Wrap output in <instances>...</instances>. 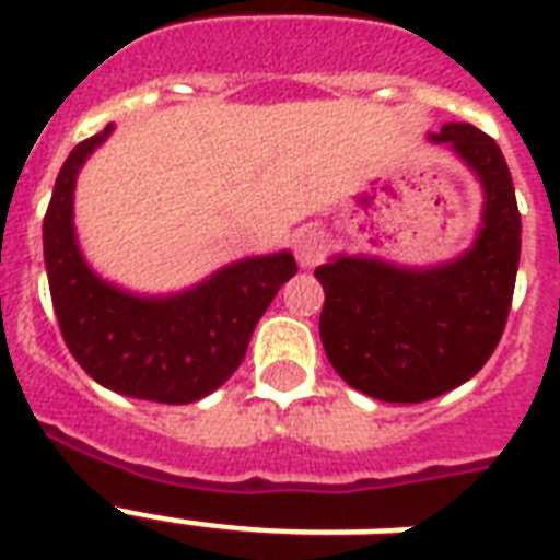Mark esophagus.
Wrapping results in <instances>:
<instances>
[{"instance_id": "obj_1", "label": "esophagus", "mask_w": 560, "mask_h": 560, "mask_svg": "<svg viewBox=\"0 0 560 560\" xmlns=\"http://www.w3.org/2000/svg\"><path fill=\"white\" fill-rule=\"evenodd\" d=\"M293 249H296V258L302 267H314L325 253V235L314 226L299 229L296 235H293Z\"/></svg>"}]
</instances>
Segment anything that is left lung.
<instances>
[{
	"mask_svg": "<svg viewBox=\"0 0 560 560\" xmlns=\"http://www.w3.org/2000/svg\"><path fill=\"white\" fill-rule=\"evenodd\" d=\"M430 142L451 148L482 186L474 244L430 267L372 255H334L316 267L325 354L349 386L389 404L444 395L486 366L503 337L521 261V211L494 139L451 121Z\"/></svg>",
	"mask_w": 560,
	"mask_h": 560,
	"instance_id": "obj_1",
	"label": "left lung"
}]
</instances>
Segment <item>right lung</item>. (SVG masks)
<instances>
[{"instance_id":"right-lung-1","label":"right lung","mask_w":560,"mask_h":560,"mask_svg":"<svg viewBox=\"0 0 560 560\" xmlns=\"http://www.w3.org/2000/svg\"><path fill=\"white\" fill-rule=\"evenodd\" d=\"M113 125L81 142L57 174L43 220L48 290L72 358L92 381L127 398L191 404L232 377L255 325L296 272L281 249L241 258L179 293L142 296L101 279L74 232V183Z\"/></svg>"}]
</instances>
